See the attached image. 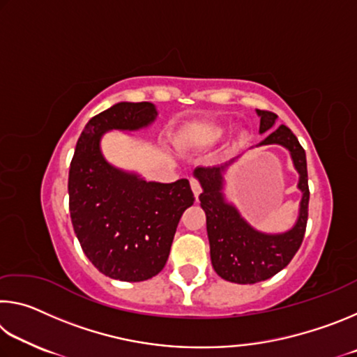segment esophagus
<instances>
[{"label":"esophagus","mask_w":357,"mask_h":357,"mask_svg":"<svg viewBox=\"0 0 357 357\" xmlns=\"http://www.w3.org/2000/svg\"><path fill=\"white\" fill-rule=\"evenodd\" d=\"M190 187H192V190H193V195L198 198V195H200V193H202V185H200V183H198V179L192 178L190 179Z\"/></svg>","instance_id":"esophagus-1"}]
</instances>
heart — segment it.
Instances as JSON below:
<instances>
[{
    "instance_id": "1",
    "label": "heart",
    "mask_w": 357,
    "mask_h": 357,
    "mask_svg": "<svg viewBox=\"0 0 357 357\" xmlns=\"http://www.w3.org/2000/svg\"><path fill=\"white\" fill-rule=\"evenodd\" d=\"M227 132V128L225 126H215V128H213L209 130V137L213 138V140H217V138H220L223 134H225ZM245 138V134H243V132H241V134H238V143H241Z\"/></svg>"
}]
</instances>
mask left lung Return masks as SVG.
I'll return each mask as SVG.
<instances>
[{
  "instance_id": "8db88e82",
  "label": "left lung",
  "mask_w": 357,
  "mask_h": 357,
  "mask_svg": "<svg viewBox=\"0 0 357 357\" xmlns=\"http://www.w3.org/2000/svg\"><path fill=\"white\" fill-rule=\"evenodd\" d=\"M259 134H266L258 146L279 144L291 155L294 170L299 173L298 189L302 193L299 214L294 225L283 233H264L253 228L233 203L227 202L225 173L236 159L219 167H198L193 176L200 181L202 208L206 213V229L211 247V263L222 279L241 285L268 280L285 268L299 250L309 215V179L305 151L287 126L275 129L277 114L257 110Z\"/></svg>"
}]
</instances>
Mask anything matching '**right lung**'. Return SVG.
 Here are the masks:
<instances>
[{"label": "right lung", "mask_w": 357, "mask_h": 357, "mask_svg": "<svg viewBox=\"0 0 357 357\" xmlns=\"http://www.w3.org/2000/svg\"><path fill=\"white\" fill-rule=\"evenodd\" d=\"M151 102H118L96 114L78 138L69 168V211L84 255L102 274L143 282L164 269L184 211L195 198L187 179L164 184L112 165L100 140L155 121Z\"/></svg>", "instance_id": "add662e5"}]
</instances>
